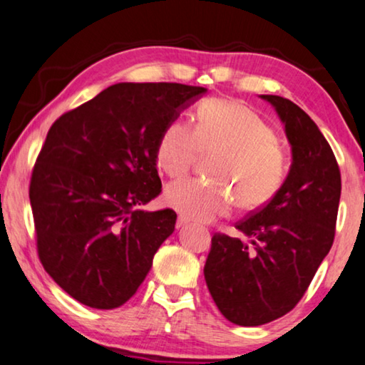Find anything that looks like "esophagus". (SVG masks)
Listing matches in <instances>:
<instances>
[{"instance_id": "1", "label": "esophagus", "mask_w": 365, "mask_h": 365, "mask_svg": "<svg viewBox=\"0 0 365 365\" xmlns=\"http://www.w3.org/2000/svg\"><path fill=\"white\" fill-rule=\"evenodd\" d=\"M187 224H189V219L184 217V215H179L178 220H176V227H178V229H181V227L187 225Z\"/></svg>"}]
</instances>
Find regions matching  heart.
I'll list each match as a JSON object with an SVG mask.
<instances>
[{
    "mask_svg": "<svg viewBox=\"0 0 365 365\" xmlns=\"http://www.w3.org/2000/svg\"><path fill=\"white\" fill-rule=\"evenodd\" d=\"M200 155H210L205 176L214 181L181 179L166 187L168 205L184 217L209 222L239 204L244 210L267 205L279 192L288 161L272 126L245 105L205 100L195 110L194 128L171 120L156 145V165L170 178L189 171Z\"/></svg>",
    "mask_w": 365,
    "mask_h": 365,
    "instance_id": "1",
    "label": "heart"
}]
</instances>
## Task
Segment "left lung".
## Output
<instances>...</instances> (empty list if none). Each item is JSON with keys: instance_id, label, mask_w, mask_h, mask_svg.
<instances>
[{"instance_id": "obj_1", "label": "left lung", "mask_w": 365, "mask_h": 365, "mask_svg": "<svg viewBox=\"0 0 365 365\" xmlns=\"http://www.w3.org/2000/svg\"><path fill=\"white\" fill-rule=\"evenodd\" d=\"M274 108L292 145V166L279 192L237 222L250 239L215 234L204 278L230 323L260 326L297 306L334 242L341 173L318 125L292 100L260 95Z\"/></svg>"}]
</instances>
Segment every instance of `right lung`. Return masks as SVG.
I'll return each instance as SVG.
<instances>
[{
	"label": "right lung",
	"instance_id": "obj_1",
	"mask_svg": "<svg viewBox=\"0 0 365 365\" xmlns=\"http://www.w3.org/2000/svg\"><path fill=\"white\" fill-rule=\"evenodd\" d=\"M205 92L121 82L51 126L29 199L42 267L78 303L118 308L143 283L178 217L141 209L161 192L158 140Z\"/></svg>",
	"mask_w": 365,
	"mask_h": 365
}]
</instances>
